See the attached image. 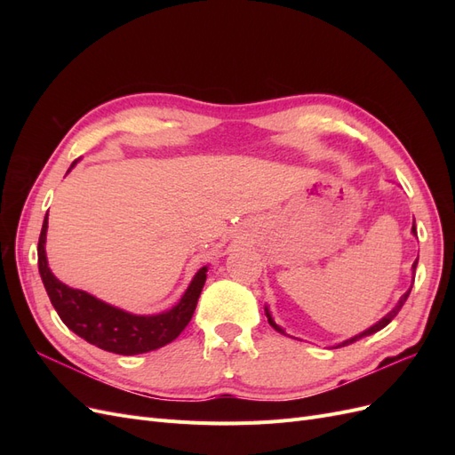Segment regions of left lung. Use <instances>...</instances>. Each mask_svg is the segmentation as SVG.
Instances as JSON below:
<instances>
[{"label":"left lung","instance_id":"8db88e82","mask_svg":"<svg viewBox=\"0 0 455 455\" xmlns=\"http://www.w3.org/2000/svg\"><path fill=\"white\" fill-rule=\"evenodd\" d=\"M411 233H414V237H418V231H416V220H414V224H411ZM419 258V256H418ZM416 267H418V259L414 261V264H411V284H414V279H416ZM411 284H410V288H408V291L401 296V299H398V304L387 313V315H383L381 316V319L376 323V324H371L370 328H366L364 330V332H361V334H356V336H353V338H349V339H346V341H341V343H338V346L336 347H346V346H349V343H353V341H356V339H361V338H366V336H371V334H376L378 332V330H381V328H385V326H387L393 319H395V316L398 315V311H401L403 309V306H404V301L408 299V296H410V292H411ZM266 316H267V323L275 328V330H277V332H281V334H284V336H288L286 332H284V328H281L277 323H275L273 321V316H271V311H269V307L266 306Z\"/></svg>","mask_w":455,"mask_h":455}]
</instances>
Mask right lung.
Instances as JSON below:
<instances>
[{
  "instance_id": "obj_1",
  "label": "right lung",
  "mask_w": 455,
  "mask_h": 455,
  "mask_svg": "<svg viewBox=\"0 0 455 455\" xmlns=\"http://www.w3.org/2000/svg\"><path fill=\"white\" fill-rule=\"evenodd\" d=\"M77 161L79 159L72 163L68 172L76 167ZM47 216L49 214H45L37 243L39 275L52 307L57 309L62 323L72 332L96 347L117 355H140L156 351L182 334V330L188 326L197 307V299L204 286L209 266H203L194 275L180 301L171 309L156 315H134L112 304H106V301L85 291H79V288L68 286L54 277L45 252L49 228Z\"/></svg>"
}]
</instances>
